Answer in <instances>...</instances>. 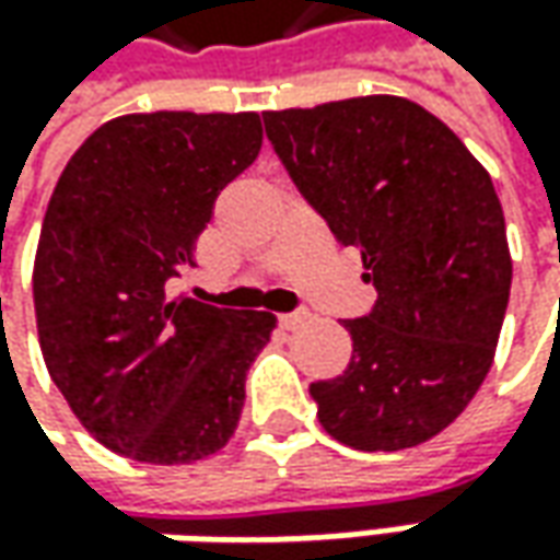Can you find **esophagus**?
Returning a JSON list of instances; mask_svg holds the SVG:
<instances>
[{"instance_id": "1", "label": "esophagus", "mask_w": 560, "mask_h": 560, "mask_svg": "<svg viewBox=\"0 0 560 560\" xmlns=\"http://www.w3.org/2000/svg\"><path fill=\"white\" fill-rule=\"evenodd\" d=\"M306 318H310V313H303V310H298V313H281L279 325L284 328V331H294V328H300Z\"/></svg>"}]
</instances>
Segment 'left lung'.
Masks as SVG:
<instances>
[{"instance_id":"obj_1","label":"left lung","mask_w":560,"mask_h":560,"mask_svg":"<svg viewBox=\"0 0 560 560\" xmlns=\"http://www.w3.org/2000/svg\"><path fill=\"white\" fill-rule=\"evenodd\" d=\"M300 195L362 250L372 313L347 318V372L310 384L318 421L362 453L409 450L450 428L490 372L511 291L490 173L431 110L362 95L262 114Z\"/></svg>"}]
</instances>
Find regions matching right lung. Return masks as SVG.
I'll return each mask as SVG.
<instances>
[{"label":"right lung","mask_w":560,"mask_h":560,"mask_svg":"<svg viewBox=\"0 0 560 560\" xmlns=\"http://www.w3.org/2000/svg\"><path fill=\"white\" fill-rule=\"evenodd\" d=\"M260 114H126L98 126L51 191L33 262L39 347L70 412L114 453L188 465L220 453L276 328L166 298L225 185L257 161Z\"/></svg>","instance_id":"add662e5"}]
</instances>
